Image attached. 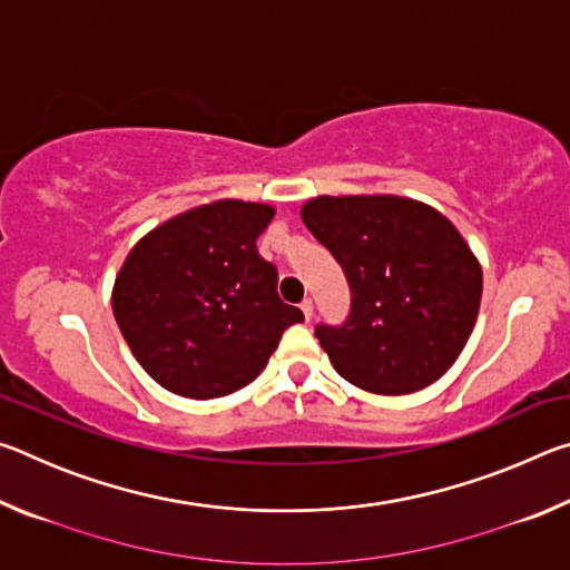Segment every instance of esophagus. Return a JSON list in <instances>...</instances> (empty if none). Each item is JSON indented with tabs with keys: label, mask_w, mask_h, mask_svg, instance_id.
Masks as SVG:
<instances>
[{
	"label": "esophagus",
	"mask_w": 570,
	"mask_h": 570,
	"mask_svg": "<svg viewBox=\"0 0 570 570\" xmlns=\"http://www.w3.org/2000/svg\"><path fill=\"white\" fill-rule=\"evenodd\" d=\"M302 312H304V320H306V322L312 320V314H314V302H312V298H304V302H302Z\"/></svg>",
	"instance_id": "obj_1"
}]
</instances>
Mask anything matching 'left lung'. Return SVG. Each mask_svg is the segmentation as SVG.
Wrapping results in <instances>:
<instances>
[{
  "mask_svg": "<svg viewBox=\"0 0 570 570\" xmlns=\"http://www.w3.org/2000/svg\"><path fill=\"white\" fill-rule=\"evenodd\" d=\"M304 226L344 268L352 308L316 340L334 370L374 394H410L445 374L475 326L482 272L432 206L402 196H320Z\"/></svg>",
  "mask_w": 570,
  "mask_h": 570,
  "instance_id": "1",
  "label": "left lung"
}]
</instances>
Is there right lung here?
<instances>
[{
  "label": "right lung",
  "mask_w": 570,
  "mask_h": 570,
  "mask_svg": "<svg viewBox=\"0 0 570 570\" xmlns=\"http://www.w3.org/2000/svg\"><path fill=\"white\" fill-rule=\"evenodd\" d=\"M274 208L216 200L190 208L142 236L112 286V314L160 387L214 400L254 382L282 334L304 322L278 298L276 266L256 238Z\"/></svg>",
  "instance_id": "obj_1"
}]
</instances>
